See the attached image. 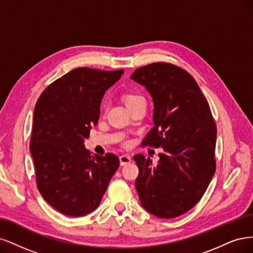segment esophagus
Masks as SVG:
<instances>
[{
	"instance_id": "esophagus-1",
	"label": "esophagus",
	"mask_w": 253,
	"mask_h": 253,
	"mask_svg": "<svg viewBox=\"0 0 253 253\" xmlns=\"http://www.w3.org/2000/svg\"><path fill=\"white\" fill-rule=\"evenodd\" d=\"M130 162H131V158H130L129 156H127V154H123V156L120 157L121 166H125V165L129 164Z\"/></svg>"
}]
</instances>
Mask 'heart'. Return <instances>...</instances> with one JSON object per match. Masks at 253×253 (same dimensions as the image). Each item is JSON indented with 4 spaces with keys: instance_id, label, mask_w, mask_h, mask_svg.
I'll list each match as a JSON object with an SVG mask.
<instances>
[{
    "instance_id": "heart-1",
    "label": "heart",
    "mask_w": 253,
    "mask_h": 253,
    "mask_svg": "<svg viewBox=\"0 0 253 253\" xmlns=\"http://www.w3.org/2000/svg\"><path fill=\"white\" fill-rule=\"evenodd\" d=\"M123 100L129 109L132 108L134 105L138 104L140 102H145V99L143 95H141L137 92H133V91H128V92L124 93Z\"/></svg>"
}]
</instances>
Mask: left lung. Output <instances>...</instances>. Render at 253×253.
Here are the masks:
<instances>
[{"mask_svg": "<svg viewBox=\"0 0 253 253\" xmlns=\"http://www.w3.org/2000/svg\"><path fill=\"white\" fill-rule=\"evenodd\" d=\"M131 78L153 101V127L143 145L162 147L158 165L143 154L135 188L142 206L161 218H173L194 207L215 172L216 126L195 80L169 63L137 68Z\"/></svg>", "mask_w": 253, "mask_h": 253, "instance_id": "8db88e82", "label": "left lung"}]
</instances>
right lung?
<instances>
[{
    "label": "right lung",
    "mask_w": 253,
    "mask_h": 253,
    "mask_svg": "<svg viewBox=\"0 0 253 253\" xmlns=\"http://www.w3.org/2000/svg\"><path fill=\"white\" fill-rule=\"evenodd\" d=\"M123 73L73 69L48 86L36 104L30 152L38 189L63 214L83 216L95 210L120 166L115 154L92 156L84 142L99 121L103 95Z\"/></svg>",
    "instance_id": "obj_1"
}]
</instances>
